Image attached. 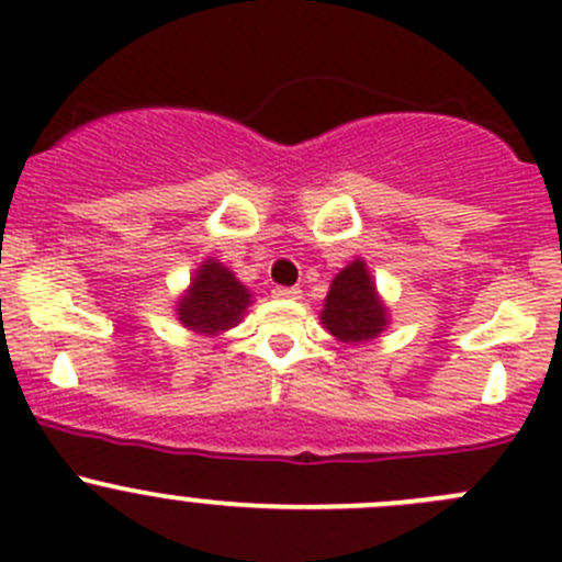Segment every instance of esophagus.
<instances>
[{
	"instance_id": "esophagus-1",
	"label": "esophagus",
	"mask_w": 562,
	"mask_h": 562,
	"mask_svg": "<svg viewBox=\"0 0 562 562\" xmlns=\"http://www.w3.org/2000/svg\"><path fill=\"white\" fill-rule=\"evenodd\" d=\"M271 296L274 299H302V291H299V288H274V291H271Z\"/></svg>"
}]
</instances>
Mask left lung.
Masks as SVG:
<instances>
[{"mask_svg": "<svg viewBox=\"0 0 562 562\" xmlns=\"http://www.w3.org/2000/svg\"><path fill=\"white\" fill-rule=\"evenodd\" d=\"M321 323L337 342L350 348L372 342L386 331L391 323L389 307L378 293L364 258L350 260L334 277L323 302Z\"/></svg>", "mask_w": 562, "mask_h": 562, "instance_id": "1", "label": "left lung"}]
</instances>
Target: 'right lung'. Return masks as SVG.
Returning <instances> with one entry per match:
<instances>
[{
  "mask_svg": "<svg viewBox=\"0 0 562 562\" xmlns=\"http://www.w3.org/2000/svg\"><path fill=\"white\" fill-rule=\"evenodd\" d=\"M249 304L252 293L245 282L217 258H206L192 271L190 285L176 302V321L198 337H220L239 326Z\"/></svg>",
  "mask_w": 562,
  "mask_h": 562,
  "instance_id": "right-lung-1",
  "label": "right lung"
}]
</instances>
